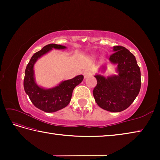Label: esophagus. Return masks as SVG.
<instances>
[{"label": "esophagus", "instance_id": "1", "mask_svg": "<svg viewBox=\"0 0 160 160\" xmlns=\"http://www.w3.org/2000/svg\"><path fill=\"white\" fill-rule=\"evenodd\" d=\"M83 75H84V77H85V78H88V77H90L92 75V72L90 71H89V70H85L83 72Z\"/></svg>", "mask_w": 160, "mask_h": 160}]
</instances>
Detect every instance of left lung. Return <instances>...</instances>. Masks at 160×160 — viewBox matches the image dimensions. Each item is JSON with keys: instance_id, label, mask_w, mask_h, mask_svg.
I'll list each match as a JSON object with an SVG mask.
<instances>
[{"instance_id": "left-lung-1", "label": "left lung", "mask_w": 160, "mask_h": 160, "mask_svg": "<svg viewBox=\"0 0 160 160\" xmlns=\"http://www.w3.org/2000/svg\"><path fill=\"white\" fill-rule=\"evenodd\" d=\"M111 63L117 65L118 75L105 78L96 75L97 84L93 90L94 99L102 109L120 112L130 107L138 95L141 86L140 70L132 53L121 46L113 47ZM103 69H105L103 67Z\"/></svg>"}]
</instances>
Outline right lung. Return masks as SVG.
I'll return each instance as SVG.
<instances>
[{
    "label": "right lung",
    "instance_id": "right-lung-1",
    "mask_svg": "<svg viewBox=\"0 0 160 160\" xmlns=\"http://www.w3.org/2000/svg\"><path fill=\"white\" fill-rule=\"evenodd\" d=\"M56 49H65V46L50 44L45 46L35 53L26 67L24 78V89L35 107L45 112L51 113L63 109L69 104L74 88L83 80V75H80L70 80H64L57 86L44 89L35 82L34 65L38 58L48 51Z\"/></svg>",
    "mask_w": 160,
    "mask_h": 160
}]
</instances>
